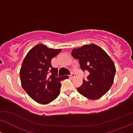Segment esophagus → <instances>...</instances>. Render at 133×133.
<instances>
[{"instance_id": "esophagus-1", "label": "esophagus", "mask_w": 133, "mask_h": 133, "mask_svg": "<svg viewBox=\"0 0 133 133\" xmlns=\"http://www.w3.org/2000/svg\"><path fill=\"white\" fill-rule=\"evenodd\" d=\"M69 77H70V78L74 77H75V74L74 73V72H71L70 75Z\"/></svg>"}]
</instances>
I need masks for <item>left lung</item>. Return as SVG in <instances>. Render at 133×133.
Masks as SVG:
<instances>
[{
	"instance_id": "1",
	"label": "left lung",
	"mask_w": 133,
	"mask_h": 133,
	"mask_svg": "<svg viewBox=\"0 0 133 133\" xmlns=\"http://www.w3.org/2000/svg\"><path fill=\"white\" fill-rule=\"evenodd\" d=\"M72 56L79 59L82 70L88 72L78 91L88 98L95 100L108 92L113 83L116 69L114 63L102 49L95 44L73 49Z\"/></svg>"
}]
</instances>
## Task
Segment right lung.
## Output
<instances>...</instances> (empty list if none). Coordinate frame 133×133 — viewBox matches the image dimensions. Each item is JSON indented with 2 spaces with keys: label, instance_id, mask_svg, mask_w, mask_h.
I'll return each mask as SVG.
<instances>
[{
  "label": "right lung",
  "instance_id": "right-lung-1",
  "mask_svg": "<svg viewBox=\"0 0 133 133\" xmlns=\"http://www.w3.org/2000/svg\"><path fill=\"white\" fill-rule=\"evenodd\" d=\"M61 49H49L42 44L29 50L20 71L22 88L30 97L40 104H47L58 97L61 81L68 76H59L58 70L51 65L52 59Z\"/></svg>",
  "mask_w": 133,
  "mask_h": 133
}]
</instances>
